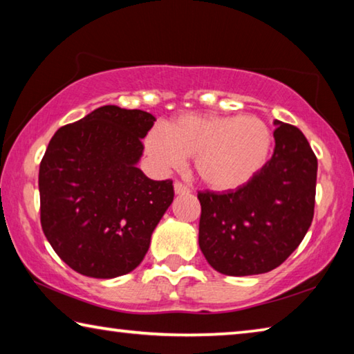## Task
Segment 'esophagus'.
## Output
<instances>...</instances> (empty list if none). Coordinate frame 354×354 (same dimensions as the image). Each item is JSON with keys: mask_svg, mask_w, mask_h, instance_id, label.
I'll use <instances>...</instances> for the list:
<instances>
[{"mask_svg": "<svg viewBox=\"0 0 354 354\" xmlns=\"http://www.w3.org/2000/svg\"><path fill=\"white\" fill-rule=\"evenodd\" d=\"M173 189H175V194L176 195H185V194H189V187H187V185H184L183 183H175V184H173Z\"/></svg>", "mask_w": 354, "mask_h": 354, "instance_id": "34e87169", "label": "esophagus"}]
</instances>
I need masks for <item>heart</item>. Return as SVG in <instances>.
Masks as SVG:
<instances>
[{"label": "heart", "mask_w": 354, "mask_h": 354, "mask_svg": "<svg viewBox=\"0 0 354 354\" xmlns=\"http://www.w3.org/2000/svg\"><path fill=\"white\" fill-rule=\"evenodd\" d=\"M272 147V129L254 115L187 113L149 131L145 139L156 170H176L195 158L196 176L214 192L248 185L267 165Z\"/></svg>", "instance_id": "b5f03b06"}]
</instances>
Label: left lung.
<instances>
[{"instance_id":"1","label":"left lung","mask_w":354,"mask_h":354,"mask_svg":"<svg viewBox=\"0 0 354 354\" xmlns=\"http://www.w3.org/2000/svg\"><path fill=\"white\" fill-rule=\"evenodd\" d=\"M273 124V156L253 181L234 192L198 194L201 253L227 277L277 268L313 223L317 158L297 127Z\"/></svg>"}]
</instances>
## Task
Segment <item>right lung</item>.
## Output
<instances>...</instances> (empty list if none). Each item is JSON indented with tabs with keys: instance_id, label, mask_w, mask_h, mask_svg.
Instances as JSON below:
<instances>
[{
	"instance_id": "1",
	"label": "right lung",
	"mask_w": 354,
	"mask_h": 354,
	"mask_svg": "<svg viewBox=\"0 0 354 354\" xmlns=\"http://www.w3.org/2000/svg\"><path fill=\"white\" fill-rule=\"evenodd\" d=\"M156 122L139 109L101 106L59 128L39 170L40 221L48 242L75 272L111 279L143 261L173 185L137 164Z\"/></svg>"
}]
</instances>
